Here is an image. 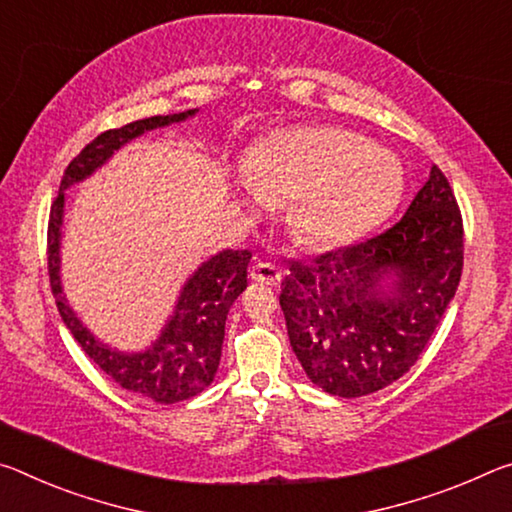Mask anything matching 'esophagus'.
<instances>
[{"instance_id": "obj_1", "label": "esophagus", "mask_w": 512, "mask_h": 512, "mask_svg": "<svg viewBox=\"0 0 512 512\" xmlns=\"http://www.w3.org/2000/svg\"><path fill=\"white\" fill-rule=\"evenodd\" d=\"M249 276L258 283H265V286H279L283 274L272 263H254L249 270Z\"/></svg>"}]
</instances>
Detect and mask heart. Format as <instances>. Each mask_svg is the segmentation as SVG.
I'll return each instance as SVG.
<instances>
[{
    "instance_id": "heart-1",
    "label": "heart",
    "mask_w": 512,
    "mask_h": 512,
    "mask_svg": "<svg viewBox=\"0 0 512 512\" xmlns=\"http://www.w3.org/2000/svg\"><path fill=\"white\" fill-rule=\"evenodd\" d=\"M247 188L258 201L292 199L288 222L301 242L340 247L388 220L404 192V167L354 131L297 127L263 142Z\"/></svg>"
}]
</instances>
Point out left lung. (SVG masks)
<instances>
[{
  "label": "left lung",
  "instance_id": "8db88e82",
  "mask_svg": "<svg viewBox=\"0 0 512 512\" xmlns=\"http://www.w3.org/2000/svg\"><path fill=\"white\" fill-rule=\"evenodd\" d=\"M463 215L438 165L397 224L356 245L288 263L281 311L308 379L335 397H365L422 356L463 274ZM398 276L390 293L383 275Z\"/></svg>",
  "mask_w": 512,
  "mask_h": 512
}]
</instances>
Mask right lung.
I'll return each instance as SVG.
<instances>
[{
    "label": "right lung",
    "instance_id": "right-lung-1",
    "mask_svg": "<svg viewBox=\"0 0 512 512\" xmlns=\"http://www.w3.org/2000/svg\"><path fill=\"white\" fill-rule=\"evenodd\" d=\"M190 115H195V111L154 115L124 124L120 129L99 133L65 167L61 188H58L52 211H49L47 224L49 283H52L58 313H61L65 326L99 370L106 372L124 390L138 392V395L154 399L158 404H177V401L195 397L206 385H211L222 356L226 315H229L233 301L247 288V265L251 254L249 251L226 249L222 254L213 256L183 286L172 320L167 322L161 338L152 347L142 351V354L113 351L92 338L90 331L77 320V315L72 313V308L65 304V297L61 295L58 245H61L63 224V190L70 188L72 183L90 177L99 165H104L113 156L115 149L138 138L140 133L181 122Z\"/></svg>",
    "mask_w": 512,
    "mask_h": 512
}]
</instances>
